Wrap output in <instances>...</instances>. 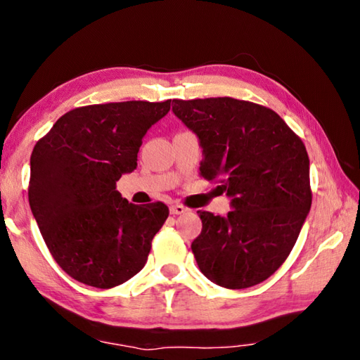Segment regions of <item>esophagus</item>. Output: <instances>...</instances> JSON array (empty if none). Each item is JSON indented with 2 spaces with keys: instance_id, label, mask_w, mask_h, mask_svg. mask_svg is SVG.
<instances>
[{
  "instance_id": "esophagus-1",
  "label": "esophagus",
  "mask_w": 360,
  "mask_h": 360,
  "mask_svg": "<svg viewBox=\"0 0 360 360\" xmlns=\"http://www.w3.org/2000/svg\"><path fill=\"white\" fill-rule=\"evenodd\" d=\"M187 211V208L186 206H182V205H172L169 206V212H172V214H184V212Z\"/></svg>"
}]
</instances>
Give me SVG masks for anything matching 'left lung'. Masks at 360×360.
Instances as JSON below:
<instances>
[{
	"instance_id": "left-lung-1",
	"label": "left lung",
	"mask_w": 360,
	"mask_h": 360,
	"mask_svg": "<svg viewBox=\"0 0 360 360\" xmlns=\"http://www.w3.org/2000/svg\"><path fill=\"white\" fill-rule=\"evenodd\" d=\"M173 112L200 139V174L231 198L229 214L198 211L192 252L225 289L265 281L288 259L311 208L307 148L270 108L217 98L173 100Z\"/></svg>"
}]
</instances>
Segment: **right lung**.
<instances>
[{
  "instance_id": "right-lung-1",
  "label": "right lung",
  "mask_w": 360,
  "mask_h": 360,
  "mask_svg": "<svg viewBox=\"0 0 360 360\" xmlns=\"http://www.w3.org/2000/svg\"><path fill=\"white\" fill-rule=\"evenodd\" d=\"M169 105L172 100L76 108L36 143L30 208L53 260L76 281L111 289L148 260L168 206L129 203L115 182L136 168L143 136Z\"/></svg>"
}]
</instances>
